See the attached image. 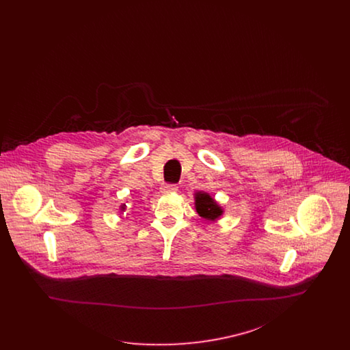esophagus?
I'll list each match as a JSON object with an SVG mask.
<instances>
[{
	"label": "esophagus",
	"instance_id": "obj_1",
	"mask_svg": "<svg viewBox=\"0 0 350 350\" xmlns=\"http://www.w3.org/2000/svg\"><path fill=\"white\" fill-rule=\"evenodd\" d=\"M178 190V186L176 183H167L163 187V193H176Z\"/></svg>",
	"mask_w": 350,
	"mask_h": 350
}]
</instances>
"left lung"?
Returning a JSON list of instances; mask_svg holds the SVG:
<instances>
[{"label":"left lung","instance_id":"8db88e82","mask_svg":"<svg viewBox=\"0 0 350 350\" xmlns=\"http://www.w3.org/2000/svg\"><path fill=\"white\" fill-rule=\"evenodd\" d=\"M196 208L200 217L208 220H215L223 214L220 206L207 193L196 194Z\"/></svg>","mask_w":350,"mask_h":350}]
</instances>
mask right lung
<instances>
[{"instance_id": "1", "label": "right lung", "mask_w": 350, "mask_h": 350, "mask_svg": "<svg viewBox=\"0 0 350 350\" xmlns=\"http://www.w3.org/2000/svg\"><path fill=\"white\" fill-rule=\"evenodd\" d=\"M120 208H122V210H124V204H123V206H122V207H120Z\"/></svg>"}]
</instances>
